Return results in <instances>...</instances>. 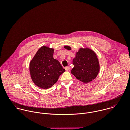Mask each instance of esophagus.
Listing matches in <instances>:
<instances>
[{
  "label": "esophagus",
  "instance_id": "esophagus-1",
  "mask_svg": "<svg viewBox=\"0 0 130 130\" xmlns=\"http://www.w3.org/2000/svg\"><path fill=\"white\" fill-rule=\"evenodd\" d=\"M64 69H65V70H66L67 71H69V70H70V67H65V68H64Z\"/></svg>",
  "mask_w": 130,
  "mask_h": 130
}]
</instances>
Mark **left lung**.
Instances as JSON below:
<instances>
[{
	"label": "left lung",
	"instance_id": "left-lung-1",
	"mask_svg": "<svg viewBox=\"0 0 130 130\" xmlns=\"http://www.w3.org/2000/svg\"><path fill=\"white\" fill-rule=\"evenodd\" d=\"M64 47L71 50V47L66 45ZM74 68L71 73L83 83H89L94 79L100 71L99 60L95 53L92 50L81 48L76 53L73 60Z\"/></svg>",
	"mask_w": 130,
	"mask_h": 130
}]
</instances>
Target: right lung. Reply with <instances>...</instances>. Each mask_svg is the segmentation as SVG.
I'll return each instance as SVG.
<instances>
[{
  "label": "right lung",
  "mask_w": 130,
  "mask_h": 130,
  "mask_svg": "<svg viewBox=\"0 0 130 130\" xmlns=\"http://www.w3.org/2000/svg\"><path fill=\"white\" fill-rule=\"evenodd\" d=\"M54 52L53 48L43 46L30 62L31 79L36 85L41 89L52 87L65 72L59 62L54 58Z\"/></svg>",
  "instance_id": "1"
}]
</instances>
